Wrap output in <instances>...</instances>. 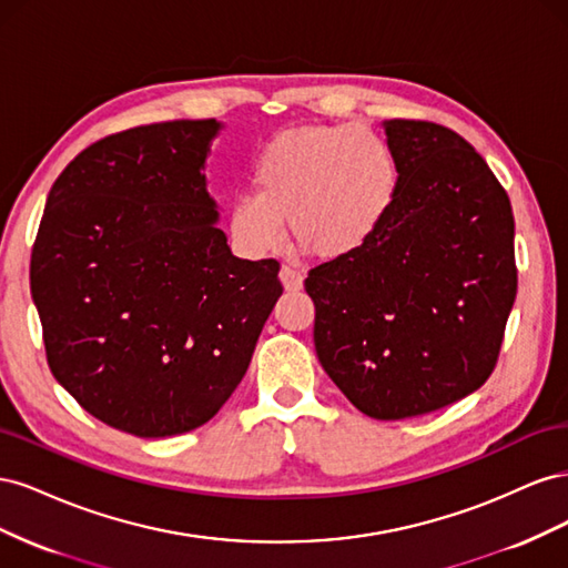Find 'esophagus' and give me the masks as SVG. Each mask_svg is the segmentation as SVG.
I'll use <instances>...</instances> for the list:
<instances>
[{
  "label": "esophagus",
  "instance_id": "obj_1",
  "mask_svg": "<svg viewBox=\"0 0 568 568\" xmlns=\"http://www.w3.org/2000/svg\"><path fill=\"white\" fill-rule=\"evenodd\" d=\"M280 280H282L286 291H301L303 288V272L296 270V267H291V265H282Z\"/></svg>",
  "mask_w": 568,
  "mask_h": 568
}]
</instances>
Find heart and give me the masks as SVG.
I'll use <instances>...</instances> for the list:
<instances>
[{
    "label": "heart",
    "mask_w": 568,
    "mask_h": 568,
    "mask_svg": "<svg viewBox=\"0 0 568 568\" xmlns=\"http://www.w3.org/2000/svg\"><path fill=\"white\" fill-rule=\"evenodd\" d=\"M255 192L230 203L227 234L236 253L261 257L286 234L315 255L336 261L363 251L386 225L400 194L398 159L367 125L284 130L257 153Z\"/></svg>",
    "instance_id": "heart-1"
}]
</instances>
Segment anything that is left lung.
<instances>
[{"instance_id":"left-lung-1","label":"left lung","mask_w":568,"mask_h":568,"mask_svg":"<svg viewBox=\"0 0 568 568\" xmlns=\"http://www.w3.org/2000/svg\"><path fill=\"white\" fill-rule=\"evenodd\" d=\"M400 168L386 225L307 272L315 351L367 417L405 419L486 384L517 298L509 196L476 149L426 120H384Z\"/></svg>"}]
</instances>
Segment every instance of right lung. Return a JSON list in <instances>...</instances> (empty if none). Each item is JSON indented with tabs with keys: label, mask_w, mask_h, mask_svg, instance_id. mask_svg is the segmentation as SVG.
Masks as SVG:
<instances>
[{
	"label": "right lung",
	"mask_w": 568,
	"mask_h": 568,
	"mask_svg": "<svg viewBox=\"0 0 568 568\" xmlns=\"http://www.w3.org/2000/svg\"><path fill=\"white\" fill-rule=\"evenodd\" d=\"M215 118L106 136L47 196L30 294L54 379L118 432L186 434L244 379L282 296L277 261L232 255L205 159Z\"/></svg>",
	"instance_id": "add662e5"
}]
</instances>
